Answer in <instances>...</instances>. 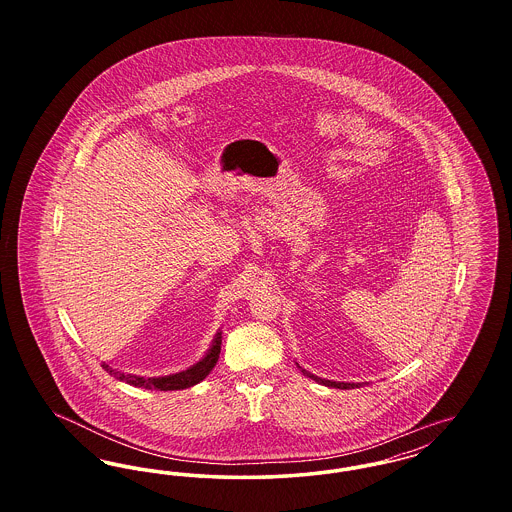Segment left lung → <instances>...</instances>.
Listing matches in <instances>:
<instances>
[{
  "label": "left lung",
  "instance_id": "8db88e82",
  "mask_svg": "<svg viewBox=\"0 0 512 512\" xmlns=\"http://www.w3.org/2000/svg\"><path fill=\"white\" fill-rule=\"evenodd\" d=\"M305 376H309V378H313V380H317L320 384H324V386H328V388H340V390H351V388H359L361 384H345V382H332V380H322V378H317L315 374H311V372H307V370H301Z\"/></svg>",
  "mask_w": 512,
  "mask_h": 512
}]
</instances>
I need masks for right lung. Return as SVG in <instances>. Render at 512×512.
Listing matches in <instances>:
<instances>
[{
	"label": "right lung",
	"instance_id": "right-lung-1",
	"mask_svg": "<svg viewBox=\"0 0 512 512\" xmlns=\"http://www.w3.org/2000/svg\"><path fill=\"white\" fill-rule=\"evenodd\" d=\"M220 343H222V336L217 334L211 349L207 351V355L195 363L194 366H190L188 370H182L178 374H171V376H159V378H146V376H136V374H124L119 372L115 368H111L109 365L103 363V368L115 376L117 380L126 382L130 386H136V388H146V390H159V391H172V390H184V388H192L195 384H199L213 368L217 365L220 355Z\"/></svg>",
	"mask_w": 512,
	"mask_h": 512
}]
</instances>
